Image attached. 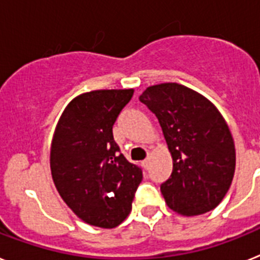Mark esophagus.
<instances>
[{"label": "esophagus", "instance_id": "34e87169", "mask_svg": "<svg viewBox=\"0 0 260 260\" xmlns=\"http://www.w3.org/2000/svg\"><path fill=\"white\" fill-rule=\"evenodd\" d=\"M149 164H150L149 158H145V160H144L143 162H141V165H143V167L145 168V169H148V168H149Z\"/></svg>", "mask_w": 260, "mask_h": 260}]
</instances>
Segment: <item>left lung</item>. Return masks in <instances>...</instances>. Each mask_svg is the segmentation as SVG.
Here are the masks:
<instances>
[{"label":"left lung","mask_w":260,"mask_h":260,"mask_svg":"<svg viewBox=\"0 0 260 260\" xmlns=\"http://www.w3.org/2000/svg\"><path fill=\"white\" fill-rule=\"evenodd\" d=\"M140 102L158 119L173 160L161 185L165 202L181 215H200L217 208L233 182L235 145L217 107L178 83L148 87Z\"/></svg>","instance_id":"obj_1"}]
</instances>
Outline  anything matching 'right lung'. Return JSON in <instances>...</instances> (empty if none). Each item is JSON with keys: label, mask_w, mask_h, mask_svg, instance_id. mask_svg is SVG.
I'll return each instance as SVG.
<instances>
[{"label": "right lung", "mask_w": 260, "mask_h": 260, "mask_svg": "<svg viewBox=\"0 0 260 260\" xmlns=\"http://www.w3.org/2000/svg\"><path fill=\"white\" fill-rule=\"evenodd\" d=\"M134 95L96 89L74 98L58 120L50 149L56 190L83 222L116 228L128 217L143 172L113 140L112 126Z\"/></svg>", "instance_id": "add662e5"}]
</instances>
